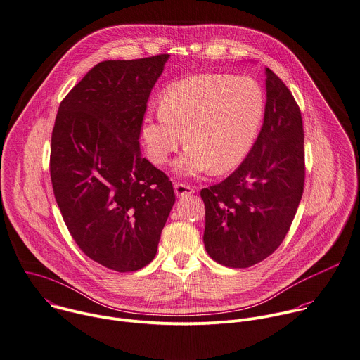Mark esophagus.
I'll list each match as a JSON object with an SVG mask.
<instances>
[{"label": "esophagus", "instance_id": "1", "mask_svg": "<svg viewBox=\"0 0 360 360\" xmlns=\"http://www.w3.org/2000/svg\"><path fill=\"white\" fill-rule=\"evenodd\" d=\"M195 192V188L192 185L184 184V182H176L175 184V193L176 196H189Z\"/></svg>", "mask_w": 360, "mask_h": 360}]
</instances>
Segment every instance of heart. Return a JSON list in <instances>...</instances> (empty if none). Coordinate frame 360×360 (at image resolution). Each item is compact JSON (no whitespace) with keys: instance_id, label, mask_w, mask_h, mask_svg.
Segmentation results:
<instances>
[{"instance_id":"obj_1","label":"heart","mask_w":360,"mask_h":360,"mask_svg":"<svg viewBox=\"0 0 360 360\" xmlns=\"http://www.w3.org/2000/svg\"><path fill=\"white\" fill-rule=\"evenodd\" d=\"M264 112V94L249 76L206 73L182 79L165 89L161 107L143 122V140L150 160L165 164L181 146L179 174H223L249 153ZM184 134L182 135L181 133Z\"/></svg>"}]
</instances>
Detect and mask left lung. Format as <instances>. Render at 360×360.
Listing matches in <instances>:
<instances>
[{
	"label": "left lung",
	"mask_w": 360,
	"mask_h": 360,
	"mask_svg": "<svg viewBox=\"0 0 360 360\" xmlns=\"http://www.w3.org/2000/svg\"><path fill=\"white\" fill-rule=\"evenodd\" d=\"M266 73L267 101L257 140L234 172L200 191L206 252L231 269L252 267L278 249L304 192L301 110L284 82L269 68Z\"/></svg>",
	"instance_id": "1"
}]
</instances>
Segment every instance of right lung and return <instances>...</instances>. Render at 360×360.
<instances>
[{
  "instance_id": "add662e5",
  "label": "right lung",
  "mask_w": 360,
  "mask_h": 360,
  "mask_svg": "<svg viewBox=\"0 0 360 360\" xmlns=\"http://www.w3.org/2000/svg\"><path fill=\"white\" fill-rule=\"evenodd\" d=\"M169 55L97 63L60 101L51 141L56 203L79 249L118 271L150 264L175 203L140 154L151 90Z\"/></svg>"
}]
</instances>
